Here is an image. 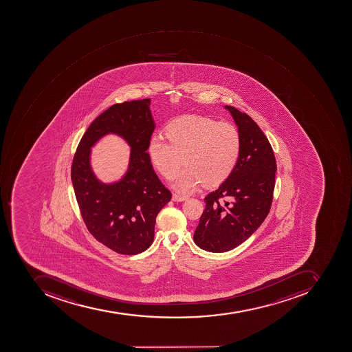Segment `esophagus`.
<instances>
[{
	"instance_id": "1",
	"label": "esophagus",
	"mask_w": 352,
	"mask_h": 352,
	"mask_svg": "<svg viewBox=\"0 0 352 352\" xmlns=\"http://www.w3.org/2000/svg\"><path fill=\"white\" fill-rule=\"evenodd\" d=\"M187 196H184V195H179V194H173V201H184L186 200Z\"/></svg>"
}]
</instances>
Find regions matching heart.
<instances>
[{"instance_id":"heart-1","label":"heart","mask_w":352,"mask_h":352,"mask_svg":"<svg viewBox=\"0 0 352 352\" xmlns=\"http://www.w3.org/2000/svg\"><path fill=\"white\" fill-rule=\"evenodd\" d=\"M165 135L168 142L163 137H151L148 158L167 179L177 175L182 163L186 165L175 177V187L179 192H192L201 182L204 186L223 182L240 157V133L230 123L186 114L170 122Z\"/></svg>"}]
</instances>
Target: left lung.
<instances>
[{
  "label": "left lung",
  "mask_w": 352,
  "mask_h": 352,
  "mask_svg": "<svg viewBox=\"0 0 352 352\" xmlns=\"http://www.w3.org/2000/svg\"><path fill=\"white\" fill-rule=\"evenodd\" d=\"M226 108L238 125L241 153L225 182L204 198L194 241L211 252L233 250L259 228L271 209L277 170L273 148L256 122L234 107Z\"/></svg>",
  "instance_id": "left-lung-1"
}]
</instances>
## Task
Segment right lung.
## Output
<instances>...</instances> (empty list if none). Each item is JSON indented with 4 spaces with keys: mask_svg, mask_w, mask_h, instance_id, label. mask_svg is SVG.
<instances>
[{
    "mask_svg": "<svg viewBox=\"0 0 352 352\" xmlns=\"http://www.w3.org/2000/svg\"><path fill=\"white\" fill-rule=\"evenodd\" d=\"M150 98L116 104L91 123L72 163V182L87 230L121 255H137L153 242L156 216L171 200L148 158L154 125ZM118 133L131 146L129 171L122 182L102 185L89 167L90 146L106 133Z\"/></svg>",
    "mask_w": 352,
    "mask_h": 352,
    "instance_id": "1",
    "label": "right lung"
}]
</instances>
